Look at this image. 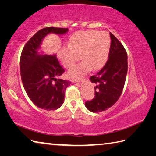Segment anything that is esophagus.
<instances>
[{
  "mask_svg": "<svg viewBox=\"0 0 156 156\" xmlns=\"http://www.w3.org/2000/svg\"><path fill=\"white\" fill-rule=\"evenodd\" d=\"M83 79H75V80H73V82H75V83H80V82H83Z\"/></svg>",
  "mask_w": 156,
  "mask_h": 156,
  "instance_id": "esophagus-1",
  "label": "esophagus"
}]
</instances>
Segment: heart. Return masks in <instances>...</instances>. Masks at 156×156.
<instances>
[{"label":"heart","instance_id":"obj_1","mask_svg":"<svg viewBox=\"0 0 156 156\" xmlns=\"http://www.w3.org/2000/svg\"><path fill=\"white\" fill-rule=\"evenodd\" d=\"M111 48V38L106 32L91 30L78 31L70 38L69 46L60 50L58 56L66 68H70L80 58L83 62L71 68L69 75L80 78L89 71L98 70L107 62Z\"/></svg>","mask_w":156,"mask_h":156}]
</instances>
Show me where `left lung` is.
I'll use <instances>...</instances> for the list:
<instances>
[{
	"label": "left lung",
	"mask_w": 156,
	"mask_h": 156,
	"mask_svg": "<svg viewBox=\"0 0 156 156\" xmlns=\"http://www.w3.org/2000/svg\"><path fill=\"white\" fill-rule=\"evenodd\" d=\"M111 48L106 64L90 77L95 83V97L85 107L91 112H101L112 107L119 99L127 73V54L122 43L110 32Z\"/></svg>",
	"instance_id": "left-lung-1"
}]
</instances>
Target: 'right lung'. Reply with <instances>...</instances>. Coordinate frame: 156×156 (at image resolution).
I'll list each match as a JSON object with an SVG mask.
<instances>
[{
  "label": "right lung",
  "mask_w": 156,
  "mask_h": 156,
  "mask_svg": "<svg viewBox=\"0 0 156 156\" xmlns=\"http://www.w3.org/2000/svg\"><path fill=\"white\" fill-rule=\"evenodd\" d=\"M68 28L46 27L34 34L23 47L20 60V75L28 97L33 103L44 110H56L62 106L65 91L69 81L59 76L65 72L56 54H44L41 51L43 39L49 34L64 35Z\"/></svg>",
  "instance_id": "obj_1"
}]
</instances>
